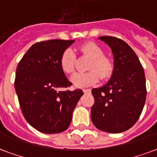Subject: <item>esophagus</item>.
Returning <instances> with one entry per match:
<instances>
[{
    "label": "esophagus",
    "mask_w": 157,
    "mask_h": 157,
    "mask_svg": "<svg viewBox=\"0 0 157 157\" xmlns=\"http://www.w3.org/2000/svg\"><path fill=\"white\" fill-rule=\"evenodd\" d=\"M83 92L84 93H89V92H91V89H83Z\"/></svg>",
    "instance_id": "34e87169"
}]
</instances>
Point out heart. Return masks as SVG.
I'll use <instances>...</instances> for the list:
<instances>
[{
    "label": "heart",
    "mask_w": 157,
    "mask_h": 157,
    "mask_svg": "<svg viewBox=\"0 0 157 157\" xmlns=\"http://www.w3.org/2000/svg\"><path fill=\"white\" fill-rule=\"evenodd\" d=\"M80 52L90 57L91 61L87 73H77L71 77L70 80L76 87H86L96 84L101 78L110 77L113 72V63L109 58L104 56V52L99 46L93 42H87L79 47ZM59 65L63 72L71 75L75 72V54L70 48L65 50L59 59Z\"/></svg>",
    "instance_id": "b5f03b06"
}]
</instances>
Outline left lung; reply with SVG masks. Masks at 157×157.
I'll return each mask as SVG.
<instances>
[{"label": "left lung", "mask_w": 157, "mask_h": 157, "mask_svg": "<svg viewBox=\"0 0 157 157\" xmlns=\"http://www.w3.org/2000/svg\"><path fill=\"white\" fill-rule=\"evenodd\" d=\"M98 38L110 47L114 69L104 86L92 90L95 102L91 118L100 130L122 133L133 127L143 111L147 97L145 74L135 52L124 41L108 36Z\"/></svg>", "instance_id": "8db88e82"}]
</instances>
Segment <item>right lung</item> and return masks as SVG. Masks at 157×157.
<instances>
[{"label":"right lung","instance_id":"add662e5","mask_svg":"<svg viewBox=\"0 0 157 157\" xmlns=\"http://www.w3.org/2000/svg\"><path fill=\"white\" fill-rule=\"evenodd\" d=\"M74 42L59 39L37 42L17 66L14 87L22 113L29 124L42 133L66 130L83 95L81 89L59 90L72 85L60 68L59 59Z\"/></svg>","mask_w":157,"mask_h":157}]
</instances>
